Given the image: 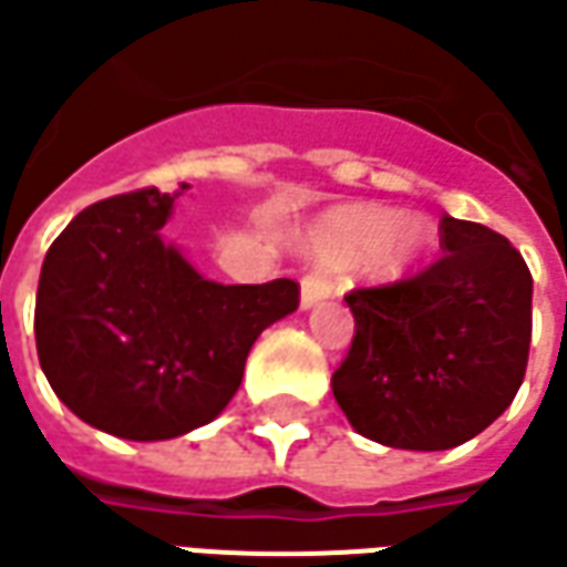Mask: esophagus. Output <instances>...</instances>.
<instances>
[{
	"mask_svg": "<svg viewBox=\"0 0 567 567\" xmlns=\"http://www.w3.org/2000/svg\"><path fill=\"white\" fill-rule=\"evenodd\" d=\"M332 298V285L326 282L319 272H310V276H303V282H300V307L303 310H310L316 303H322V300Z\"/></svg>",
	"mask_w": 567,
	"mask_h": 567,
	"instance_id": "obj_1",
	"label": "esophagus"
}]
</instances>
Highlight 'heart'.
Returning a JSON list of instances; mask_svg holds the SVG:
<instances>
[{"mask_svg": "<svg viewBox=\"0 0 567 567\" xmlns=\"http://www.w3.org/2000/svg\"><path fill=\"white\" fill-rule=\"evenodd\" d=\"M310 248L332 267H350L363 257L369 279L400 282L429 248V226L384 204H341L316 223Z\"/></svg>", "mask_w": 567, "mask_h": 567, "instance_id": "b5f03b06", "label": "heart"}]
</instances>
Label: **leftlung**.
<instances>
[{"instance_id":"8db88e82","label":"left lung","mask_w":567,"mask_h":567,"mask_svg":"<svg viewBox=\"0 0 567 567\" xmlns=\"http://www.w3.org/2000/svg\"><path fill=\"white\" fill-rule=\"evenodd\" d=\"M444 257L410 282L348 295L357 322L332 394L357 434L453 450L509 410L530 348L534 279L494 229L444 214Z\"/></svg>"}]
</instances>
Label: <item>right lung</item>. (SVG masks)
<instances>
[{"label":"right lung","mask_w":567,"mask_h":567,"mask_svg":"<svg viewBox=\"0 0 567 567\" xmlns=\"http://www.w3.org/2000/svg\"><path fill=\"white\" fill-rule=\"evenodd\" d=\"M186 188L92 204L42 260V372L76 419L123 441H171L214 422L260 332L298 310V282L204 279L161 235Z\"/></svg>","instance_id":"right-lung-1"}]
</instances>
